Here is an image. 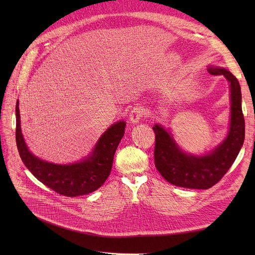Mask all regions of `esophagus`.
<instances>
[{
	"label": "esophagus",
	"instance_id": "obj_1",
	"mask_svg": "<svg viewBox=\"0 0 255 255\" xmlns=\"http://www.w3.org/2000/svg\"><path fill=\"white\" fill-rule=\"evenodd\" d=\"M145 115H146V113H145L144 107L142 105H140V104H136L131 110L129 118H130V121H131L133 124H136V123L139 122L140 119H142Z\"/></svg>",
	"mask_w": 255,
	"mask_h": 255
}]
</instances>
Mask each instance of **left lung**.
<instances>
[{
  "instance_id": "left-lung-1",
  "label": "left lung",
  "mask_w": 255,
  "mask_h": 255,
  "mask_svg": "<svg viewBox=\"0 0 255 255\" xmlns=\"http://www.w3.org/2000/svg\"><path fill=\"white\" fill-rule=\"evenodd\" d=\"M213 75H224L231 84V127L225 140L212 153L193 156L180 150L163 127L155 125V166L170 184L189 189H209L217 184L230 169L243 145L245 120L242 112V94L238 79L223 68L210 67Z\"/></svg>"
}]
</instances>
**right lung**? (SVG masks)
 I'll use <instances>...</instances> for the list:
<instances>
[{
    "instance_id": "1",
    "label": "right lung",
    "mask_w": 255,
    "mask_h": 255,
    "mask_svg": "<svg viewBox=\"0 0 255 255\" xmlns=\"http://www.w3.org/2000/svg\"><path fill=\"white\" fill-rule=\"evenodd\" d=\"M16 145L22 162L33 175L48 188L65 196H78L97 190L109 178L115 152L125 132V122H118L99 138L92 155L84 161L69 165L49 163L35 157L24 143L16 102Z\"/></svg>"
}]
</instances>
